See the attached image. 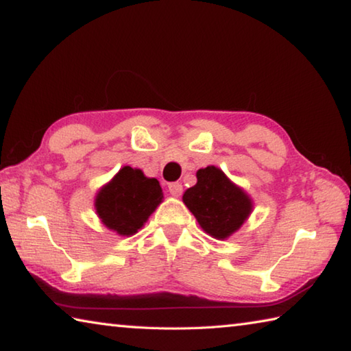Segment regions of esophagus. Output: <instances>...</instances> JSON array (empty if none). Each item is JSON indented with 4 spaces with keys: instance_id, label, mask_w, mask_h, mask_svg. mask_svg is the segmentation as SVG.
Listing matches in <instances>:
<instances>
[{
    "instance_id": "1",
    "label": "esophagus",
    "mask_w": 351,
    "mask_h": 351,
    "mask_svg": "<svg viewBox=\"0 0 351 351\" xmlns=\"http://www.w3.org/2000/svg\"><path fill=\"white\" fill-rule=\"evenodd\" d=\"M169 192L173 196H181L182 193V184L181 182H171L169 184Z\"/></svg>"
}]
</instances>
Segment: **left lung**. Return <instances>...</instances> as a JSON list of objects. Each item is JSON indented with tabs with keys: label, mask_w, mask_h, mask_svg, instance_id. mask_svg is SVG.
<instances>
[{
	"label": "left lung",
	"mask_w": 351,
	"mask_h": 351,
	"mask_svg": "<svg viewBox=\"0 0 351 351\" xmlns=\"http://www.w3.org/2000/svg\"><path fill=\"white\" fill-rule=\"evenodd\" d=\"M196 180L195 186L184 192V204L210 237L219 241L230 238L253 212L250 195L215 165L197 170Z\"/></svg>",
	"instance_id": "8db88e82"
}]
</instances>
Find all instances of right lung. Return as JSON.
<instances>
[{
    "instance_id": "add662e5",
    "label": "right lung",
    "mask_w": 351,
    "mask_h": 351,
    "mask_svg": "<svg viewBox=\"0 0 351 351\" xmlns=\"http://www.w3.org/2000/svg\"><path fill=\"white\" fill-rule=\"evenodd\" d=\"M162 199L156 178H147L141 169L124 165L98 190L95 210L109 230L119 237H132L144 227Z\"/></svg>"
}]
</instances>
